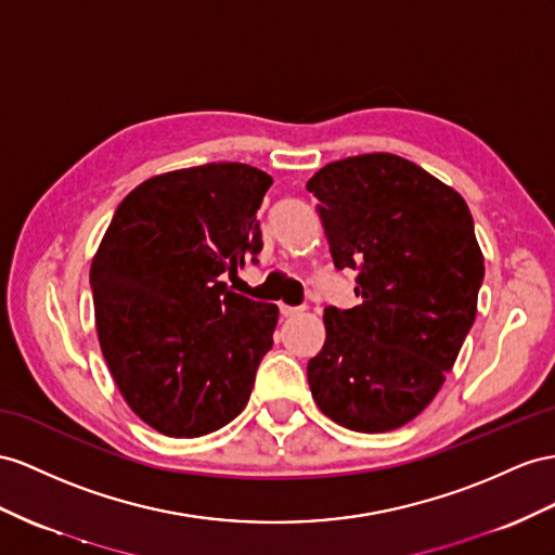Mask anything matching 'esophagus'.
<instances>
[{"instance_id":"esophagus-1","label":"esophagus","mask_w":555,"mask_h":555,"mask_svg":"<svg viewBox=\"0 0 555 555\" xmlns=\"http://www.w3.org/2000/svg\"><path fill=\"white\" fill-rule=\"evenodd\" d=\"M279 309H281V314H283V317H295V314H300V311H302L305 307H291V305H279Z\"/></svg>"}]
</instances>
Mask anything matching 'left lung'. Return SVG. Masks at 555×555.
<instances>
[{"label":"left lung","instance_id":"8db88e82","mask_svg":"<svg viewBox=\"0 0 555 555\" xmlns=\"http://www.w3.org/2000/svg\"><path fill=\"white\" fill-rule=\"evenodd\" d=\"M307 190L361 297L325 307L311 396L351 431L399 429L434 401L474 325L486 274L474 218L448 184L387 152L323 166Z\"/></svg>","mask_w":555,"mask_h":555}]
</instances>
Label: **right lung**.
<instances>
[{"mask_svg":"<svg viewBox=\"0 0 555 555\" xmlns=\"http://www.w3.org/2000/svg\"><path fill=\"white\" fill-rule=\"evenodd\" d=\"M272 182L236 162L150 178L119 204L95 253L103 357L133 413L166 436L196 438L230 424L274 345L276 305L220 281L258 262L255 216Z\"/></svg>","mask_w":555,"mask_h":555,"instance_id":"obj_1","label":"right lung"}]
</instances>
